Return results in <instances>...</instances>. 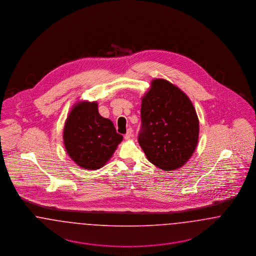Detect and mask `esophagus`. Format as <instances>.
<instances>
[{
	"label": "esophagus",
	"instance_id": "1",
	"mask_svg": "<svg viewBox=\"0 0 256 256\" xmlns=\"http://www.w3.org/2000/svg\"><path fill=\"white\" fill-rule=\"evenodd\" d=\"M132 136H134V130H132V128H128V132L124 135V139H126V140H130Z\"/></svg>",
	"mask_w": 256,
	"mask_h": 256
}]
</instances>
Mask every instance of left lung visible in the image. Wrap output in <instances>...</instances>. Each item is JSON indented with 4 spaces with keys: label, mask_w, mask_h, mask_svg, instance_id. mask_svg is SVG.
Listing matches in <instances>:
<instances>
[{
    "label": "left lung",
    "mask_w": 256,
    "mask_h": 256,
    "mask_svg": "<svg viewBox=\"0 0 256 256\" xmlns=\"http://www.w3.org/2000/svg\"><path fill=\"white\" fill-rule=\"evenodd\" d=\"M142 132L138 142L148 160L163 170L182 168L198 142L195 108L180 88L154 78L141 98Z\"/></svg>",
    "instance_id": "1"
}]
</instances>
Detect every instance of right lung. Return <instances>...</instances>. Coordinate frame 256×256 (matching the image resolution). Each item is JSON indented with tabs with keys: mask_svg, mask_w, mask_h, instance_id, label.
Listing matches in <instances>:
<instances>
[{
	"mask_svg": "<svg viewBox=\"0 0 256 256\" xmlns=\"http://www.w3.org/2000/svg\"><path fill=\"white\" fill-rule=\"evenodd\" d=\"M122 140L113 122L100 115L96 100L76 102L65 120L63 144L70 158L82 169L104 167Z\"/></svg>",
	"mask_w": 256,
	"mask_h": 256,
	"instance_id": "1",
	"label": "right lung"
}]
</instances>
